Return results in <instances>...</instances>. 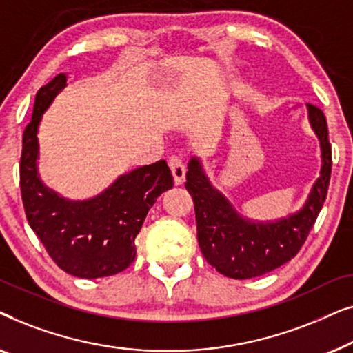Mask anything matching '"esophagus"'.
<instances>
[{
	"mask_svg": "<svg viewBox=\"0 0 353 353\" xmlns=\"http://www.w3.org/2000/svg\"><path fill=\"white\" fill-rule=\"evenodd\" d=\"M168 165L172 168L173 178H175L176 185H183L186 178V165L183 162L181 156H172L170 161H168Z\"/></svg>",
	"mask_w": 353,
	"mask_h": 353,
	"instance_id": "esophagus-1",
	"label": "esophagus"
}]
</instances>
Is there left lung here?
Instances as JSON below:
<instances>
[{
    "label": "left lung",
    "instance_id": "8db88e82",
    "mask_svg": "<svg viewBox=\"0 0 353 353\" xmlns=\"http://www.w3.org/2000/svg\"><path fill=\"white\" fill-rule=\"evenodd\" d=\"M307 110L320 139L321 172L296 214L274 221L244 219L210 185L199 159L192 157L188 163L185 186L194 202L201 252L225 276L249 279L281 267L296 257L315 225L327 194L332 159L325 114L313 104H307Z\"/></svg>",
    "mask_w": 353,
    "mask_h": 353
}]
</instances>
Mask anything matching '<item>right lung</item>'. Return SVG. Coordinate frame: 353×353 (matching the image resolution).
Instances as JSON below:
<instances>
[{
  "label": "right lung",
  "instance_id": "right-lung-1",
  "mask_svg": "<svg viewBox=\"0 0 353 353\" xmlns=\"http://www.w3.org/2000/svg\"><path fill=\"white\" fill-rule=\"evenodd\" d=\"M59 74L35 96L33 115L22 137L21 192L30 228L57 267L79 278L112 276L137 257L134 238L149 209L173 186L165 161L122 175L108 190L86 201L59 197L38 176V125L56 94L65 86Z\"/></svg>",
  "mask_w": 353,
  "mask_h": 353
}]
</instances>
